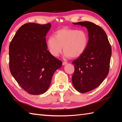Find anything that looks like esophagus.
I'll return each mask as SVG.
<instances>
[{
    "instance_id": "1",
    "label": "esophagus",
    "mask_w": 122,
    "mask_h": 122,
    "mask_svg": "<svg viewBox=\"0 0 122 122\" xmlns=\"http://www.w3.org/2000/svg\"><path fill=\"white\" fill-rule=\"evenodd\" d=\"M68 63L67 62H63V63H62V65L63 66H65V65H66V64Z\"/></svg>"
}]
</instances>
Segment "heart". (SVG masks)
Returning <instances> with one entry per match:
<instances>
[{
  "label": "heart",
  "instance_id": "obj_1",
  "mask_svg": "<svg viewBox=\"0 0 122 122\" xmlns=\"http://www.w3.org/2000/svg\"><path fill=\"white\" fill-rule=\"evenodd\" d=\"M89 36L84 30L62 28L56 31L54 37L51 36L46 40V46L52 56L56 57L63 50L66 57L76 58L86 50Z\"/></svg>",
  "mask_w": 122,
  "mask_h": 122
}]
</instances>
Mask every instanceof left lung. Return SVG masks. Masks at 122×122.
I'll list each match as a JSON object with an SVG mask.
<instances>
[{"mask_svg": "<svg viewBox=\"0 0 122 122\" xmlns=\"http://www.w3.org/2000/svg\"><path fill=\"white\" fill-rule=\"evenodd\" d=\"M85 27L89 34L86 50L75 60L74 72L72 77L73 86L77 91L86 93L102 83L109 72L111 46L104 30L90 21L73 23Z\"/></svg>", "mask_w": 122, "mask_h": 122, "instance_id": "left-lung-1", "label": "left lung"}]
</instances>
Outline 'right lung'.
<instances>
[{
    "instance_id": "add662e5",
    "label": "right lung",
    "mask_w": 122,
    "mask_h": 122,
    "mask_svg": "<svg viewBox=\"0 0 122 122\" xmlns=\"http://www.w3.org/2000/svg\"><path fill=\"white\" fill-rule=\"evenodd\" d=\"M50 23H28L20 27L9 45V69L15 81L30 94L48 90L54 72L62 62L47 50L46 36Z\"/></svg>"
}]
</instances>
